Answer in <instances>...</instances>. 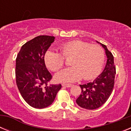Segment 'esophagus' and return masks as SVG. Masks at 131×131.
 I'll use <instances>...</instances> for the list:
<instances>
[{"label":"esophagus","mask_w":131,"mask_h":131,"mask_svg":"<svg viewBox=\"0 0 131 131\" xmlns=\"http://www.w3.org/2000/svg\"><path fill=\"white\" fill-rule=\"evenodd\" d=\"M62 86L69 88V87H71V86H72V84H66V83H63V84H62Z\"/></svg>","instance_id":"obj_1"}]
</instances>
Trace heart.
<instances>
[{
  "instance_id": "b5f03b06",
  "label": "heart",
  "mask_w": 131,
  "mask_h": 131,
  "mask_svg": "<svg viewBox=\"0 0 131 131\" xmlns=\"http://www.w3.org/2000/svg\"><path fill=\"white\" fill-rule=\"evenodd\" d=\"M61 53L48 50L45 55L47 66L56 71L65 65V59H70L73 67L63 69L55 75L58 82L66 83L94 78L99 75L104 63L105 52L100 46L91 45L81 40H74L62 44Z\"/></svg>"
}]
</instances>
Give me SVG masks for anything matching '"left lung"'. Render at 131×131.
Masks as SVG:
<instances>
[{"label":"left lung","mask_w":131,"mask_h":131,"mask_svg":"<svg viewBox=\"0 0 131 131\" xmlns=\"http://www.w3.org/2000/svg\"><path fill=\"white\" fill-rule=\"evenodd\" d=\"M100 44L104 48L107 56L104 69L94 81L80 84L81 94L76 100L78 106L86 110H95L102 106L111 95L114 86L116 71L113 56L106 45Z\"/></svg>","instance_id":"1"}]
</instances>
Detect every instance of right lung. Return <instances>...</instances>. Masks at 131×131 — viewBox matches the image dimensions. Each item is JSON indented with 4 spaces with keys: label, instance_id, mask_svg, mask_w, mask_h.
Segmentation results:
<instances>
[{
    "label": "right lung",
    "instance_id": "obj_1",
    "mask_svg": "<svg viewBox=\"0 0 131 131\" xmlns=\"http://www.w3.org/2000/svg\"><path fill=\"white\" fill-rule=\"evenodd\" d=\"M53 36L40 35L23 45L16 60V84L21 95L31 107L51 105L61 84H48L52 78L45 63V55L54 41Z\"/></svg>",
    "mask_w": 131,
    "mask_h": 131
}]
</instances>
